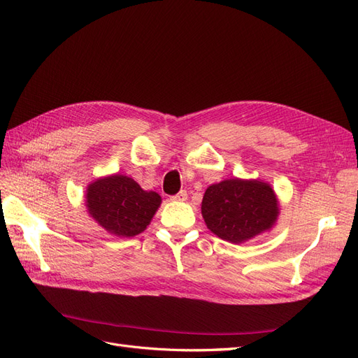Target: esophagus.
I'll list each match as a JSON object with an SVG mask.
<instances>
[{
  "instance_id": "obj_1",
  "label": "esophagus",
  "mask_w": 358,
  "mask_h": 358,
  "mask_svg": "<svg viewBox=\"0 0 358 358\" xmlns=\"http://www.w3.org/2000/svg\"><path fill=\"white\" fill-rule=\"evenodd\" d=\"M187 197H188V194H187V191L185 189H182V191H179L176 196H173L171 197V200H175V201H185L187 200Z\"/></svg>"
}]
</instances>
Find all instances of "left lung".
Segmentation results:
<instances>
[{"instance_id":"1","label":"left lung","mask_w":358,"mask_h":358,"mask_svg":"<svg viewBox=\"0 0 358 358\" xmlns=\"http://www.w3.org/2000/svg\"><path fill=\"white\" fill-rule=\"evenodd\" d=\"M201 213L213 234L241 243L272 229L279 209L275 192L267 183L229 179L206 189Z\"/></svg>"}]
</instances>
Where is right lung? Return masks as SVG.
Wrapping results in <instances>:
<instances>
[{"mask_svg": "<svg viewBox=\"0 0 358 358\" xmlns=\"http://www.w3.org/2000/svg\"><path fill=\"white\" fill-rule=\"evenodd\" d=\"M161 197L143 191L138 183L122 175L95 180L86 192V206L92 218L119 237L142 233L155 215Z\"/></svg>", "mask_w": 358, "mask_h": 358, "instance_id": "right-lung-1", "label": "right lung"}]
</instances>
